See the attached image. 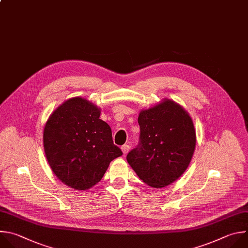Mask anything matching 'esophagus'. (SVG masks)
I'll return each instance as SVG.
<instances>
[{
	"instance_id": "obj_1",
	"label": "esophagus",
	"mask_w": 248,
	"mask_h": 248,
	"mask_svg": "<svg viewBox=\"0 0 248 248\" xmlns=\"http://www.w3.org/2000/svg\"><path fill=\"white\" fill-rule=\"evenodd\" d=\"M121 150H122L123 154L126 155V154H128V152H129V150H130V145H129V144H124V145H122Z\"/></svg>"
}]
</instances>
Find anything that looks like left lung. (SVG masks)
Segmentation results:
<instances>
[{
  "instance_id": "8db88e82",
  "label": "left lung",
  "mask_w": 248,
  "mask_h": 248,
  "mask_svg": "<svg viewBox=\"0 0 248 248\" xmlns=\"http://www.w3.org/2000/svg\"><path fill=\"white\" fill-rule=\"evenodd\" d=\"M140 143L127 161L145 184L155 188L178 180L192 158L196 135L188 112L165 98L139 113Z\"/></svg>"
}]
</instances>
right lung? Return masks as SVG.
Listing matches in <instances>:
<instances>
[{
  "label": "right lung",
  "instance_id": "obj_1",
  "mask_svg": "<svg viewBox=\"0 0 248 248\" xmlns=\"http://www.w3.org/2000/svg\"><path fill=\"white\" fill-rule=\"evenodd\" d=\"M101 108L81 96L62 103L46 122L43 142L49 167L66 186L85 190L102 180L122 155Z\"/></svg>",
  "mask_w": 248,
  "mask_h": 248
}]
</instances>
